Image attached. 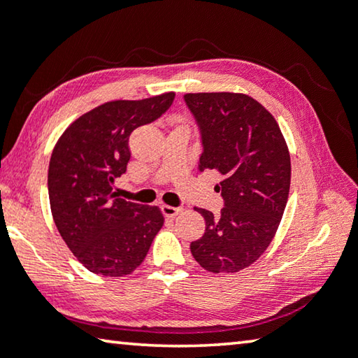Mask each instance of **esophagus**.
Listing matches in <instances>:
<instances>
[{
	"instance_id": "34e87169",
	"label": "esophagus",
	"mask_w": 358,
	"mask_h": 358,
	"mask_svg": "<svg viewBox=\"0 0 358 358\" xmlns=\"http://www.w3.org/2000/svg\"><path fill=\"white\" fill-rule=\"evenodd\" d=\"M162 212L166 217L169 218H173L177 217L178 213H181V208L180 207H172V206H162Z\"/></svg>"
}]
</instances>
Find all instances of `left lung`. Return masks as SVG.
Instances as JSON below:
<instances>
[{"instance_id": "obj_1", "label": "left lung", "mask_w": 358, "mask_h": 358, "mask_svg": "<svg viewBox=\"0 0 358 358\" xmlns=\"http://www.w3.org/2000/svg\"><path fill=\"white\" fill-rule=\"evenodd\" d=\"M199 124L201 170L223 177L220 215L196 208L206 232L191 243L194 259L208 272H239L253 264L274 239L288 192L292 162L275 117L247 94H185Z\"/></svg>"}]
</instances>
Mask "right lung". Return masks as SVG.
Returning a JSON list of instances; mask_svg holds the SVG:
<instances>
[{"mask_svg":"<svg viewBox=\"0 0 358 358\" xmlns=\"http://www.w3.org/2000/svg\"><path fill=\"white\" fill-rule=\"evenodd\" d=\"M173 99L175 92H166L106 101L57 140L48 172L50 212L68 248L94 274H132L162 228L161 208L127 202L113 189L127 169L129 135L162 116Z\"/></svg>","mask_w":358,"mask_h":358,"instance_id":"right-lung-1","label":"right lung"}]
</instances>
